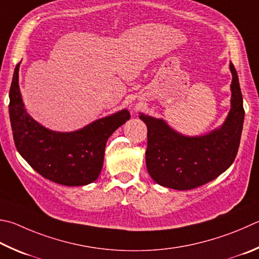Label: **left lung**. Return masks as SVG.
Wrapping results in <instances>:
<instances>
[{
	"label": "left lung",
	"instance_id": "obj_1",
	"mask_svg": "<svg viewBox=\"0 0 259 259\" xmlns=\"http://www.w3.org/2000/svg\"><path fill=\"white\" fill-rule=\"evenodd\" d=\"M230 70L231 110L220 129L200 137H186L172 130L164 120L139 115L147 125L146 165L158 185L177 190L194 189L214 180L231 166L240 145L244 110L232 63Z\"/></svg>",
	"mask_w": 259,
	"mask_h": 259
}]
</instances>
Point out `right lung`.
<instances>
[{"mask_svg":"<svg viewBox=\"0 0 259 259\" xmlns=\"http://www.w3.org/2000/svg\"><path fill=\"white\" fill-rule=\"evenodd\" d=\"M19 62L10 87V121L16 148L40 176L63 186H84L100 176L107 139L130 119L117 113L94 121L73 133H55L44 128L27 113L19 91Z\"/></svg>","mask_w":259,"mask_h":259,"instance_id":"right-lung-1","label":"right lung"}]
</instances>
